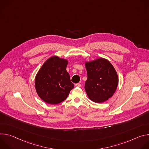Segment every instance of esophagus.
Instances as JSON below:
<instances>
[{
	"instance_id": "1",
	"label": "esophagus",
	"mask_w": 149,
	"mask_h": 149,
	"mask_svg": "<svg viewBox=\"0 0 149 149\" xmlns=\"http://www.w3.org/2000/svg\"><path fill=\"white\" fill-rule=\"evenodd\" d=\"M75 86H76V87H80L81 85L80 84H75Z\"/></svg>"
}]
</instances>
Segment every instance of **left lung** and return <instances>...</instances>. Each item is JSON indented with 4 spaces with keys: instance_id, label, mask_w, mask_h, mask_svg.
Returning <instances> with one entry per match:
<instances>
[{
    "instance_id": "1",
    "label": "left lung",
    "mask_w": 149,
    "mask_h": 149,
    "mask_svg": "<svg viewBox=\"0 0 149 149\" xmlns=\"http://www.w3.org/2000/svg\"><path fill=\"white\" fill-rule=\"evenodd\" d=\"M88 79L85 89L88 96L96 103H102L111 97L118 85L117 73L112 64L104 58L85 63Z\"/></svg>"
}]
</instances>
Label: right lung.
Wrapping results in <instances>:
<instances>
[{
  "mask_svg": "<svg viewBox=\"0 0 149 149\" xmlns=\"http://www.w3.org/2000/svg\"><path fill=\"white\" fill-rule=\"evenodd\" d=\"M68 60L53 56L42 65L35 79L38 96L47 104L56 105L64 101L74 88L66 70Z\"/></svg>",
  "mask_w": 149,
  "mask_h": 149,
  "instance_id": "add662e5",
  "label": "right lung"
}]
</instances>
